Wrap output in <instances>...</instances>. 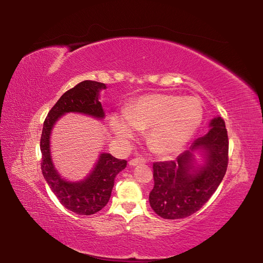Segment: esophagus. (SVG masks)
Returning <instances> with one entry per match:
<instances>
[{"mask_svg": "<svg viewBox=\"0 0 263 263\" xmlns=\"http://www.w3.org/2000/svg\"><path fill=\"white\" fill-rule=\"evenodd\" d=\"M146 162L145 159H140V158H135V159H132V160H129L128 164L130 166H135V165H138V164H144Z\"/></svg>", "mask_w": 263, "mask_h": 263, "instance_id": "esophagus-1", "label": "esophagus"}]
</instances>
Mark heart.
Masks as SVG:
<instances>
[{"label": "heart", "mask_w": 263, "mask_h": 263, "mask_svg": "<svg viewBox=\"0 0 263 263\" xmlns=\"http://www.w3.org/2000/svg\"><path fill=\"white\" fill-rule=\"evenodd\" d=\"M201 101L193 97L154 93L141 95L124 110V117L110 119V129L117 139L127 142L135 129L150 128L148 141L156 153L174 156L186 146L203 121Z\"/></svg>", "instance_id": "1"}]
</instances>
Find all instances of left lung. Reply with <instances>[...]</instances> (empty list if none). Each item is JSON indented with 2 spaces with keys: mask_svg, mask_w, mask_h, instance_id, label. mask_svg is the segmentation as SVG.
Wrapping results in <instances>:
<instances>
[{
  "mask_svg": "<svg viewBox=\"0 0 263 263\" xmlns=\"http://www.w3.org/2000/svg\"><path fill=\"white\" fill-rule=\"evenodd\" d=\"M200 155L197 162L196 155ZM228 164V136L220 116L210 122V130L194 140L176 161L154 163L155 185L149 203L165 219L185 218L208 202L224 178Z\"/></svg>",
  "mask_w": 263,
  "mask_h": 263,
  "instance_id": "left-lung-1",
  "label": "left lung"
}]
</instances>
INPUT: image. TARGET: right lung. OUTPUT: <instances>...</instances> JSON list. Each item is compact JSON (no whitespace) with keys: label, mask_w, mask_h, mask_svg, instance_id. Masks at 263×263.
<instances>
[{"label":"right lung","mask_w":263,"mask_h":263,"mask_svg":"<svg viewBox=\"0 0 263 263\" xmlns=\"http://www.w3.org/2000/svg\"><path fill=\"white\" fill-rule=\"evenodd\" d=\"M105 89L106 85L101 82H80L62 95L44 122L41 138L43 176L59 202L67 210L79 215H92L104 208L112 193L114 180L126 168L127 161L102 153L89 176L80 181H68L60 176L52 162L50 136L55 123L68 113L104 119L100 93Z\"/></svg>","instance_id":"obj_1"}]
</instances>
